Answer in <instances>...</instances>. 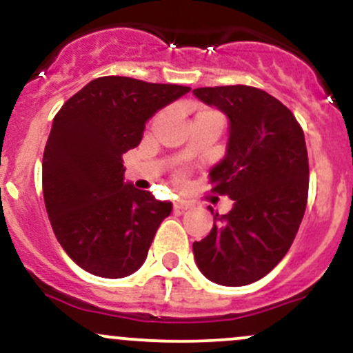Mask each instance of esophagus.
<instances>
[{"label":"esophagus","instance_id":"esophagus-1","mask_svg":"<svg viewBox=\"0 0 353 353\" xmlns=\"http://www.w3.org/2000/svg\"><path fill=\"white\" fill-rule=\"evenodd\" d=\"M192 207V202H188V200H176L175 203H173V208H175L176 212L180 210H187V208Z\"/></svg>","mask_w":353,"mask_h":353}]
</instances>
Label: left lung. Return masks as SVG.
Instances as JSON below:
<instances>
[{"label": "left lung", "mask_w": 353, "mask_h": 353, "mask_svg": "<svg viewBox=\"0 0 353 353\" xmlns=\"http://www.w3.org/2000/svg\"><path fill=\"white\" fill-rule=\"evenodd\" d=\"M229 117L225 157L208 173L212 192L234 200L193 256L202 274L222 286L264 278L286 256L308 200V151L293 112L249 85L193 89Z\"/></svg>", "instance_id": "obj_1"}]
</instances>
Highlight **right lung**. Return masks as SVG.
Returning <instances> with one entry per match:
<instances>
[{
    "mask_svg": "<svg viewBox=\"0 0 353 353\" xmlns=\"http://www.w3.org/2000/svg\"><path fill=\"white\" fill-rule=\"evenodd\" d=\"M188 90L108 75L54 117L41 163L45 207L63 251L90 274L126 278L145 263L172 202L126 183L123 154L141 143L154 112Z\"/></svg>",
    "mask_w": 353,
    "mask_h": 353,
    "instance_id": "obj_1",
    "label": "right lung"
}]
</instances>
